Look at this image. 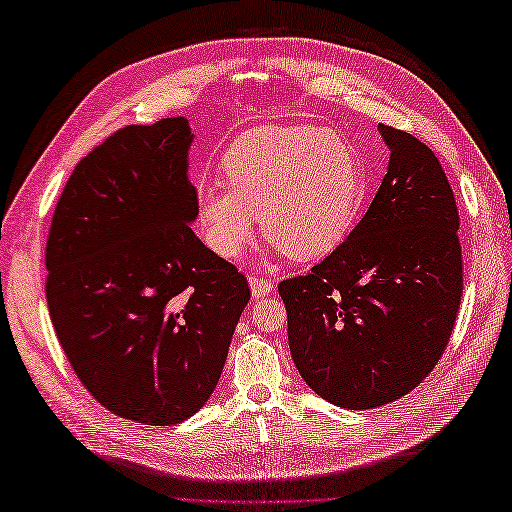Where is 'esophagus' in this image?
Instances as JSON below:
<instances>
[{"label": "esophagus", "instance_id": "obj_1", "mask_svg": "<svg viewBox=\"0 0 512 512\" xmlns=\"http://www.w3.org/2000/svg\"><path fill=\"white\" fill-rule=\"evenodd\" d=\"M248 284H250V292H253V297H255V299L268 297L270 292L275 290V284H273V281H268V279H264V277H257V275L250 277V279H248Z\"/></svg>", "mask_w": 512, "mask_h": 512}]
</instances>
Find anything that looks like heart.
<instances>
[{
	"mask_svg": "<svg viewBox=\"0 0 512 512\" xmlns=\"http://www.w3.org/2000/svg\"><path fill=\"white\" fill-rule=\"evenodd\" d=\"M226 184L198 189V224L220 257L250 244L257 217L266 237L299 262L341 244L361 202L363 176L354 147L325 127L248 129L222 160Z\"/></svg>",
	"mask_w": 512,
	"mask_h": 512,
	"instance_id": "b5f03b06",
	"label": "heart"
}]
</instances>
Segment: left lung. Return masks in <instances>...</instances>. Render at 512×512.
<instances>
[{
	"label": "left lung",
	"instance_id": "1",
	"mask_svg": "<svg viewBox=\"0 0 512 512\" xmlns=\"http://www.w3.org/2000/svg\"><path fill=\"white\" fill-rule=\"evenodd\" d=\"M378 134L389 165L363 220L312 273L279 284L292 361L314 394L343 409L416 389L440 361L462 299L447 173L416 136L387 125Z\"/></svg>",
	"mask_w": 512,
	"mask_h": 512
}]
</instances>
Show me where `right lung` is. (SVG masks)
I'll use <instances>...</instances> for the list:
<instances>
[{"label":"right lung","instance_id":"add662e5","mask_svg":"<svg viewBox=\"0 0 512 512\" xmlns=\"http://www.w3.org/2000/svg\"><path fill=\"white\" fill-rule=\"evenodd\" d=\"M184 116L118 129L65 184L46 299L65 356L105 409L143 424L198 413L222 376L250 290L191 224Z\"/></svg>","mask_w":512,"mask_h":512}]
</instances>
